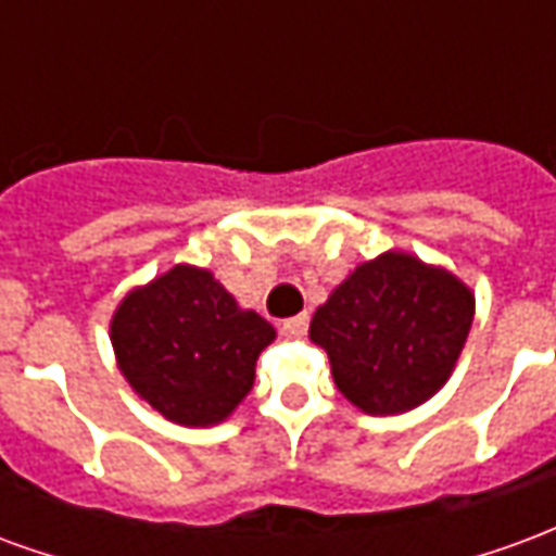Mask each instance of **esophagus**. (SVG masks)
I'll return each mask as SVG.
<instances>
[{
    "label": "esophagus",
    "mask_w": 556,
    "mask_h": 556,
    "mask_svg": "<svg viewBox=\"0 0 556 556\" xmlns=\"http://www.w3.org/2000/svg\"><path fill=\"white\" fill-rule=\"evenodd\" d=\"M306 327H309V315H294V318H286V321H282V333H286V337H303Z\"/></svg>",
    "instance_id": "esophagus-1"
}]
</instances>
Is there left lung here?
Masks as SVG:
<instances>
[{
	"label": "left lung",
	"mask_w": 556,
	"mask_h": 556,
	"mask_svg": "<svg viewBox=\"0 0 556 556\" xmlns=\"http://www.w3.org/2000/svg\"><path fill=\"white\" fill-rule=\"evenodd\" d=\"M477 298L453 270L381 253L339 282L313 315L309 339L330 357L339 393L372 417L429 402L462 357Z\"/></svg>",
	"instance_id": "obj_1"
}]
</instances>
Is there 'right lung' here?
Wrapping results in <instances>:
<instances>
[{
	"instance_id": "obj_1",
	"label": "right lung",
	"mask_w": 556,
	"mask_h": 556,
	"mask_svg": "<svg viewBox=\"0 0 556 556\" xmlns=\"http://www.w3.org/2000/svg\"><path fill=\"white\" fill-rule=\"evenodd\" d=\"M115 363L169 422L207 429L253 390L255 361L277 330L241 309L207 267L175 265L137 286L110 321Z\"/></svg>"
}]
</instances>
